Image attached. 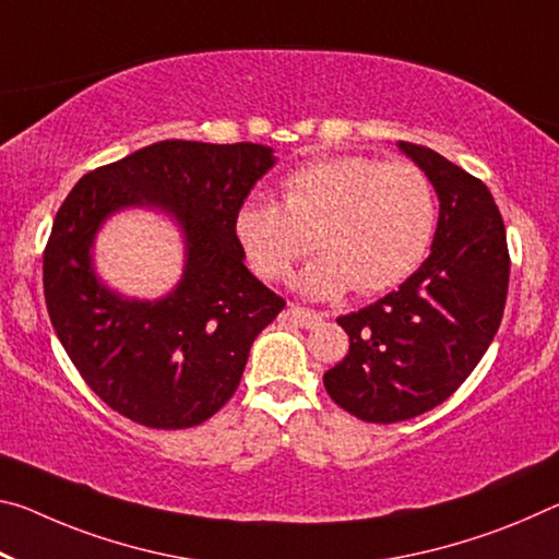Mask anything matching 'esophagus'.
<instances>
[{"instance_id": "34e87169", "label": "esophagus", "mask_w": 559, "mask_h": 559, "mask_svg": "<svg viewBox=\"0 0 559 559\" xmlns=\"http://www.w3.org/2000/svg\"><path fill=\"white\" fill-rule=\"evenodd\" d=\"M283 316H286L290 323H296L300 328H316L323 321V313H316V311H311V308H304V306H288Z\"/></svg>"}]
</instances>
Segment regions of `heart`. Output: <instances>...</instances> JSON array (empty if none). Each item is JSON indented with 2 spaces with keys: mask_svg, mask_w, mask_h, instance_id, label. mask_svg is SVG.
Instances as JSON below:
<instances>
[{
  "mask_svg": "<svg viewBox=\"0 0 559 559\" xmlns=\"http://www.w3.org/2000/svg\"><path fill=\"white\" fill-rule=\"evenodd\" d=\"M438 228L430 176L411 162L331 156L286 176L276 201L251 197L234 216L248 265L265 281L286 278L313 248L298 288L311 298L345 290L383 294L425 261Z\"/></svg>",
  "mask_w": 559,
  "mask_h": 559,
  "instance_id": "obj_1",
  "label": "heart"
}]
</instances>
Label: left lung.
<instances>
[{
    "label": "left lung",
    "mask_w": 559,
    "mask_h": 559,
    "mask_svg": "<svg viewBox=\"0 0 559 559\" xmlns=\"http://www.w3.org/2000/svg\"><path fill=\"white\" fill-rule=\"evenodd\" d=\"M440 201L430 255L401 288L341 316L348 356L328 395L366 423H401L448 401L485 356L508 298V236L487 186L432 148L397 141Z\"/></svg>",
    "instance_id": "left-lung-1"
}]
</instances>
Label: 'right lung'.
Instances as JSON below:
<instances>
[{
    "label": "right lung",
    "mask_w": 559,
    "mask_h": 559,
    "mask_svg": "<svg viewBox=\"0 0 559 559\" xmlns=\"http://www.w3.org/2000/svg\"><path fill=\"white\" fill-rule=\"evenodd\" d=\"M276 164L271 146L158 141L88 171L57 211L44 251L51 325L86 385L146 428H193L241 383L248 353L286 300L243 265L234 216ZM152 207L185 238L182 278L166 297L127 299L93 269L114 213Z\"/></svg>",
    "instance_id": "1"
}]
</instances>
